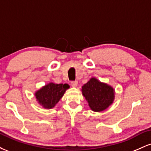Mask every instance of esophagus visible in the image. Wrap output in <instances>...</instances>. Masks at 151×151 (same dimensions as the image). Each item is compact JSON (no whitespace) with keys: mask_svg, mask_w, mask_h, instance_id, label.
<instances>
[{"mask_svg":"<svg viewBox=\"0 0 151 151\" xmlns=\"http://www.w3.org/2000/svg\"><path fill=\"white\" fill-rule=\"evenodd\" d=\"M77 84H78L77 81H72V82H71V85H72V87H77Z\"/></svg>","mask_w":151,"mask_h":151,"instance_id":"34e87169","label":"esophagus"}]
</instances>
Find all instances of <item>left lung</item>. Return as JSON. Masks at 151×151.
<instances>
[{"instance_id": "obj_1", "label": "left lung", "mask_w": 151, "mask_h": 151, "mask_svg": "<svg viewBox=\"0 0 151 151\" xmlns=\"http://www.w3.org/2000/svg\"><path fill=\"white\" fill-rule=\"evenodd\" d=\"M81 92L89 104L91 110L103 111L113 104L115 90L109 84L101 82L96 77H91L81 87Z\"/></svg>"}]
</instances>
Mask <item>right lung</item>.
<instances>
[{
    "mask_svg": "<svg viewBox=\"0 0 151 151\" xmlns=\"http://www.w3.org/2000/svg\"><path fill=\"white\" fill-rule=\"evenodd\" d=\"M69 88L70 86L67 84L49 82L37 90L35 92V96L37 103L42 108L51 109L55 106Z\"/></svg>",
    "mask_w": 151,
    "mask_h": 151,
    "instance_id": "1",
    "label": "right lung"
}]
</instances>
